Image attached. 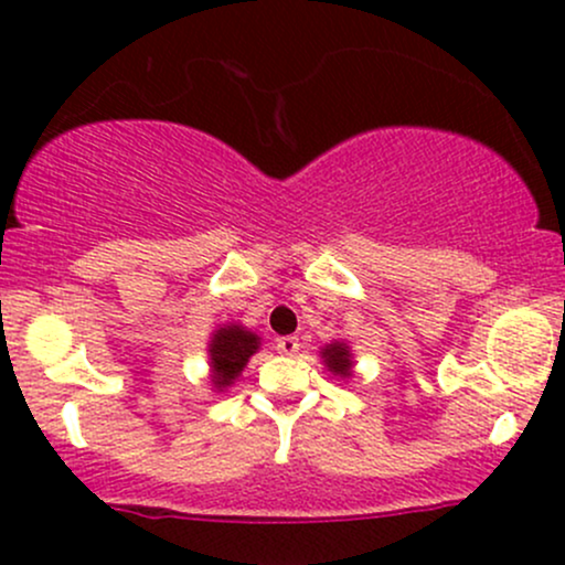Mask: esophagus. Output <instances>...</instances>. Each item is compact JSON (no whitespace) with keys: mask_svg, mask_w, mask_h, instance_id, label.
I'll use <instances>...</instances> for the list:
<instances>
[{"mask_svg":"<svg viewBox=\"0 0 565 565\" xmlns=\"http://www.w3.org/2000/svg\"><path fill=\"white\" fill-rule=\"evenodd\" d=\"M276 350L284 355H295L297 350H300V340H297V337H278Z\"/></svg>","mask_w":565,"mask_h":565,"instance_id":"esophagus-1","label":"esophagus"}]
</instances>
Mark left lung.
I'll list each match as a JSON object with an SVG mask.
<instances>
[{
  "label": "left lung",
  "instance_id": "1",
  "mask_svg": "<svg viewBox=\"0 0 565 565\" xmlns=\"http://www.w3.org/2000/svg\"><path fill=\"white\" fill-rule=\"evenodd\" d=\"M321 359L329 372L337 374V377L348 380L353 374V353H350L345 342H332V345L321 348Z\"/></svg>",
  "mask_w": 565,
  "mask_h": 565
}]
</instances>
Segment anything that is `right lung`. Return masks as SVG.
I'll return each mask as SVG.
<instances>
[{"label": "right lung", "mask_w": 565, "mask_h": 565, "mask_svg": "<svg viewBox=\"0 0 565 565\" xmlns=\"http://www.w3.org/2000/svg\"><path fill=\"white\" fill-rule=\"evenodd\" d=\"M260 348V337L238 323H225L210 340V366H212V385L217 391L233 385L238 374L244 372L246 361Z\"/></svg>", "instance_id": "right-lung-1"}]
</instances>
